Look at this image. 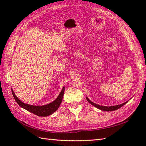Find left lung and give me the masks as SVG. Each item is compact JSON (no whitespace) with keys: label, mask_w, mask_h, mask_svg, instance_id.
<instances>
[{"label":"left lung","mask_w":146,"mask_h":146,"mask_svg":"<svg viewBox=\"0 0 146 146\" xmlns=\"http://www.w3.org/2000/svg\"><path fill=\"white\" fill-rule=\"evenodd\" d=\"M86 100L89 102L90 104H91L93 106H94L95 107H97L98 109H100L101 110H104V111H114V110H116L117 109H119L120 107H122V106H123L125 104H126L127 103L128 101H127L124 103L123 104H121L120 105H113V106H102V105H98L97 104H95L94 102H92L91 100H89V98L86 97Z\"/></svg>","instance_id":"left-lung-1"}]
</instances>
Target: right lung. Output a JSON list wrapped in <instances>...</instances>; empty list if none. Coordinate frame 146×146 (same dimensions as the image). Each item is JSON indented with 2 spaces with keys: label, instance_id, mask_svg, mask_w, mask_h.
I'll return each instance as SVG.
<instances>
[{
  "label": "right lung",
  "instance_id": "1",
  "mask_svg": "<svg viewBox=\"0 0 146 146\" xmlns=\"http://www.w3.org/2000/svg\"><path fill=\"white\" fill-rule=\"evenodd\" d=\"M64 86L62 88L60 94H59L58 97L56 98L53 102H51L50 104L44 105H32L29 104H27L24 103V102H21L17 96L15 95L13 90L11 88V90L13 97L15 99V102H17L18 105L22 108H24L26 110L30 111L34 114L36 115L39 117H46L49 116L53 113L56 110H58V108L60 107V104H61L62 100H63L64 92Z\"/></svg>",
  "mask_w": 146,
  "mask_h": 146
}]
</instances>
